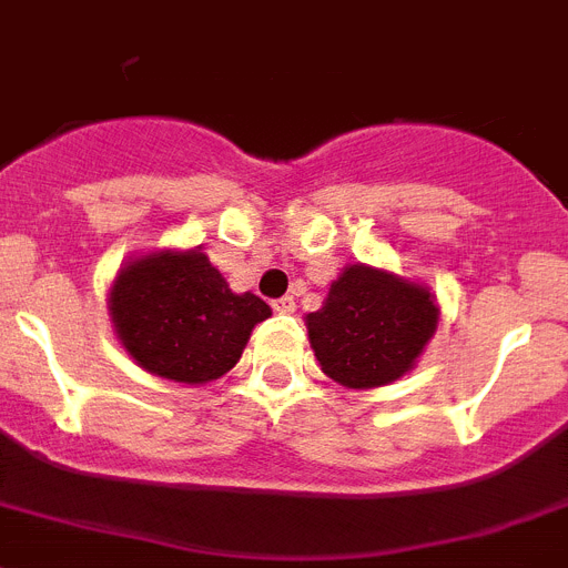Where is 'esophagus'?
<instances>
[{
  "label": "esophagus",
  "mask_w": 568,
  "mask_h": 568,
  "mask_svg": "<svg viewBox=\"0 0 568 568\" xmlns=\"http://www.w3.org/2000/svg\"><path fill=\"white\" fill-rule=\"evenodd\" d=\"M271 305H274V312H277V314H291L294 308H297L294 297H288V294H285V297H280V300H274Z\"/></svg>",
  "instance_id": "obj_1"
}]
</instances>
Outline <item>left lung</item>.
Instances as JSON below:
<instances>
[{
    "instance_id": "8db88e82",
    "label": "left lung",
    "mask_w": 568,
    "mask_h": 568,
    "mask_svg": "<svg viewBox=\"0 0 568 568\" xmlns=\"http://www.w3.org/2000/svg\"><path fill=\"white\" fill-rule=\"evenodd\" d=\"M432 291L392 271L345 265L323 308L305 317L314 357L345 388H377L412 372L437 332Z\"/></svg>"
}]
</instances>
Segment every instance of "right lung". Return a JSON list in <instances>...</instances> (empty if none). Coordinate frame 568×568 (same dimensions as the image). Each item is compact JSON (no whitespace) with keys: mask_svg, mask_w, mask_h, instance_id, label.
Listing matches in <instances>:
<instances>
[{"mask_svg":"<svg viewBox=\"0 0 568 568\" xmlns=\"http://www.w3.org/2000/svg\"><path fill=\"white\" fill-rule=\"evenodd\" d=\"M108 308L113 332L145 372L189 386L231 372L251 328L271 317L256 294H234L200 248L131 260L113 280Z\"/></svg>","mask_w":568,"mask_h":568,"instance_id":"right-lung-1","label":"right lung"}]
</instances>
